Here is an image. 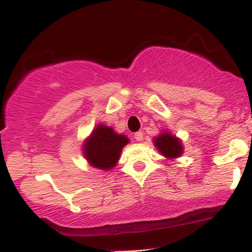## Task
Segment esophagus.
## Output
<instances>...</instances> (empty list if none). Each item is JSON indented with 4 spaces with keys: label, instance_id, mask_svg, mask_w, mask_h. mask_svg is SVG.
I'll list each match as a JSON object with an SVG mask.
<instances>
[{
    "label": "esophagus",
    "instance_id": "1",
    "mask_svg": "<svg viewBox=\"0 0 252 252\" xmlns=\"http://www.w3.org/2000/svg\"><path fill=\"white\" fill-rule=\"evenodd\" d=\"M134 137H135V140L137 141V142H141V141L143 140V134L141 131H138V132H136Z\"/></svg>",
    "mask_w": 252,
    "mask_h": 252
}]
</instances>
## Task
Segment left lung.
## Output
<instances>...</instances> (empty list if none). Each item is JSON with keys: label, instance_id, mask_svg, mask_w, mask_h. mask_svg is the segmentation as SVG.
I'll return each instance as SVG.
<instances>
[{"label": "left lung", "instance_id": "1", "mask_svg": "<svg viewBox=\"0 0 252 252\" xmlns=\"http://www.w3.org/2000/svg\"><path fill=\"white\" fill-rule=\"evenodd\" d=\"M156 149L164 158L173 160V158H180L184 153V146L181 140L173 135L169 130H163L160 135H158L153 140Z\"/></svg>", "mask_w": 252, "mask_h": 252}]
</instances>
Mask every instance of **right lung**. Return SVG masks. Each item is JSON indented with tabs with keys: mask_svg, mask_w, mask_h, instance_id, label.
<instances>
[{
	"mask_svg": "<svg viewBox=\"0 0 252 252\" xmlns=\"http://www.w3.org/2000/svg\"><path fill=\"white\" fill-rule=\"evenodd\" d=\"M129 143V138L117 134L111 126L98 124L83 143V155L92 167L110 170L116 166L122 149Z\"/></svg>",
	"mask_w": 252,
	"mask_h": 252,
	"instance_id": "right-lung-1",
	"label": "right lung"
}]
</instances>
